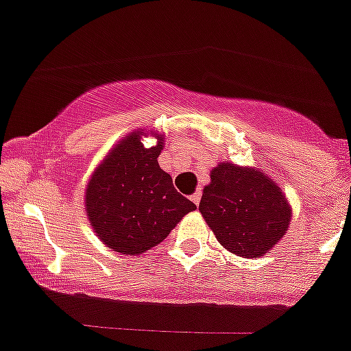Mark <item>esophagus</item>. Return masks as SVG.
<instances>
[{
	"label": "esophagus",
	"mask_w": 351,
	"mask_h": 351,
	"mask_svg": "<svg viewBox=\"0 0 351 351\" xmlns=\"http://www.w3.org/2000/svg\"><path fill=\"white\" fill-rule=\"evenodd\" d=\"M200 197H202V193H200V191H195V193L191 195V200H193L195 206H198V202H200Z\"/></svg>",
	"instance_id": "obj_1"
}]
</instances>
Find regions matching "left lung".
<instances>
[{
  "mask_svg": "<svg viewBox=\"0 0 351 351\" xmlns=\"http://www.w3.org/2000/svg\"><path fill=\"white\" fill-rule=\"evenodd\" d=\"M198 210L225 250L258 258L283 239L291 209L278 182L256 169L219 163L210 170Z\"/></svg>",
  "mask_w": 351,
  "mask_h": 351,
  "instance_id": "1",
  "label": "left lung"
}]
</instances>
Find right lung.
Returning <instances> with one entry per match:
<instances>
[{"label":"right lung","instance_id":"1","mask_svg":"<svg viewBox=\"0 0 351 351\" xmlns=\"http://www.w3.org/2000/svg\"><path fill=\"white\" fill-rule=\"evenodd\" d=\"M133 132L96 167L86 186V213L101 243L123 255H141L160 244L186 214L197 209L158 165L163 135L144 147Z\"/></svg>","mask_w":351,"mask_h":351}]
</instances>
